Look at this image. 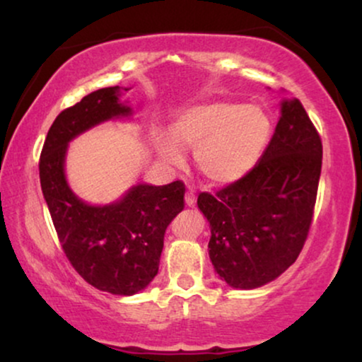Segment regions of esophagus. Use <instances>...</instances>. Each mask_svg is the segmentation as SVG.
Returning <instances> with one entry per match:
<instances>
[{
	"instance_id": "34e87169",
	"label": "esophagus",
	"mask_w": 362,
	"mask_h": 362,
	"mask_svg": "<svg viewBox=\"0 0 362 362\" xmlns=\"http://www.w3.org/2000/svg\"><path fill=\"white\" fill-rule=\"evenodd\" d=\"M185 202H186V206L187 207H192L196 204V196H194V192H191V191H187L186 192V196H185Z\"/></svg>"
}]
</instances>
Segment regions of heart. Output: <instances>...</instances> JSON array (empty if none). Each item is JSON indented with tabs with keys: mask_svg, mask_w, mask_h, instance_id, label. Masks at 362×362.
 Wrapping results in <instances>:
<instances>
[{
	"mask_svg": "<svg viewBox=\"0 0 362 362\" xmlns=\"http://www.w3.org/2000/svg\"><path fill=\"white\" fill-rule=\"evenodd\" d=\"M272 123L259 107L232 102H206L186 108L170 127V135L153 130L163 165L182 168L185 151H194L199 175L216 186L244 180L269 145Z\"/></svg>",
	"mask_w": 362,
	"mask_h": 362,
	"instance_id": "heart-1",
	"label": "heart"
}]
</instances>
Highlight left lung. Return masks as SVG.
<instances>
[{
    "label": "left lung",
    "mask_w": 362,
    "mask_h": 362,
    "mask_svg": "<svg viewBox=\"0 0 362 362\" xmlns=\"http://www.w3.org/2000/svg\"><path fill=\"white\" fill-rule=\"evenodd\" d=\"M323 145L298 98H284L274 136L244 180L197 207L211 227L209 259L232 288L254 290L296 260L308 235Z\"/></svg>",
    "instance_id": "left-lung-1"
}]
</instances>
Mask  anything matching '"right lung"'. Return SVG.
<instances>
[{"instance_id": "add662e5", "label": "right lung", "mask_w": 362, "mask_h": 362, "mask_svg": "<svg viewBox=\"0 0 362 362\" xmlns=\"http://www.w3.org/2000/svg\"><path fill=\"white\" fill-rule=\"evenodd\" d=\"M128 88L88 93L61 112L44 141L39 177L54 227L77 274L112 295L145 290L158 274L166 227L185 207V185H135L120 199L93 206L82 201L66 177L67 148L74 138L103 122L132 115L120 102Z\"/></svg>"}]
</instances>
